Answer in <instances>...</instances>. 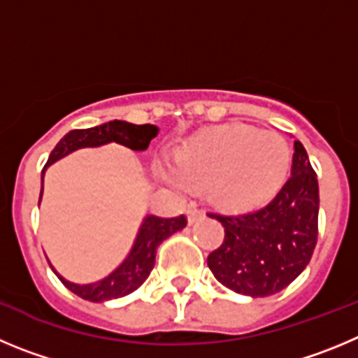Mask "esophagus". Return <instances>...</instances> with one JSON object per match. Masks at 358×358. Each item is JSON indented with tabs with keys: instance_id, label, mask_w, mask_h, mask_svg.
I'll list each match as a JSON object with an SVG mask.
<instances>
[{
	"instance_id": "1",
	"label": "esophagus",
	"mask_w": 358,
	"mask_h": 358,
	"mask_svg": "<svg viewBox=\"0 0 358 358\" xmlns=\"http://www.w3.org/2000/svg\"><path fill=\"white\" fill-rule=\"evenodd\" d=\"M199 215H201V212L196 208V205H191V207L187 208V219H189V223H194V221H198Z\"/></svg>"
}]
</instances>
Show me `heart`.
Wrapping results in <instances>:
<instances>
[{
    "instance_id": "obj_1",
    "label": "heart",
    "mask_w": 358,
    "mask_h": 358,
    "mask_svg": "<svg viewBox=\"0 0 358 358\" xmlns=\"http://www.w3.org/2000/svg\"><path fill=\"white\" fill-rule=\"evenodd\" d=\"M291 148L276 131L231 123L194 134L175 155V171L160 176L176 187L205 185L208 198L227 208L266 201L285 182Z\"/></svg>"
}]
</instances>
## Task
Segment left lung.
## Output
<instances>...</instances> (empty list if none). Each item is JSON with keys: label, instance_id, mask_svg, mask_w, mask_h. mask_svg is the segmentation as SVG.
I'll use <instances>...</instances> for the list:
<instances>
[{"label": "left lung", "instance_id": "obj_1", "mask_svg": "<svg viewBox=\"0 0 358 358\" xmlns=\"http://www.w3.org/2000/svg\"><path fill=\"white\" fill-rule=\"evenodd\" d=\"M317 214V178L303 144L294 141L291 178L271 201L239 214H208L224 227L223 244L207 259L212 275L237 294H276L310 262Z\"/></svg>", "mask_w": 358, "mask_h": 358}]
</instances>
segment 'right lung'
<instances>
[{"label":"right lung","instance_id":"add662e5","mask_svg":"<svg viewBox=\"0 0 358 358\" xmlns=\"http://www.w3.org/2000/svg\"><path fill=\"white\" fill-rule=\"evenodd\" d=\"M159 128L155 124H131L127 121H108L105 124L92 128H83V130H71L60 139V143L53 148L50 159H48L46 166L43 169L41 180L44 182V171L46 167L51 166L53 162L60 160L62 157L69 155L73 151L80 150V148H98L108 143H117L123 146L130 148L135 151H144L150 146V141L157 137ZM41 198H43V185H41ZM41 201V199H38ZM187 219L185 215H178V217H159V215H146L143 219L135 243L131 246L130 253L123 264L114 269L108 276L98 280L94 283H73L60 276L55 271V267L51 269L55 275L59 276L60 282L69 289L71 292H75L76 296L94 303H101V301H108V299L123 298V296L130 294L135 289H139L144 283V280L150 276L151 269L155 266V255L157 248L160 246L164 239H167L169 235L175 231L185 228Z\"/></svg>","mask_w":358,"mask_h":358}]
</instances>
